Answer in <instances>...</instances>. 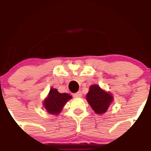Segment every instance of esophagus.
I'll return each instance as SVG.
<instances>
[{
	"label": "esophagus",
	"mask_w": 151,
	"mask_h": 151,
	"mask_svg": "<svg viewBox=\"0 0 151 151\" xmlns=\"http://www.w3.org/2000/svg\"><path fill=\"white\" fill-rule=\"evenodd\" d=\"M81 96H82V93H81V91H79V92H76V93H74V94H73V96L75 98L81 97Z\"/></svg>",
	"instance_id": "1"
}]
</instances>
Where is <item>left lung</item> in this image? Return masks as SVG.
Wrapping results in <instances>:
<instances>
[{"label":"left lung","mask_w":151,"mask_h":151,"mask_svg":"<svg viewBox=\"0 0 151 151\" xmlns=\"http://www.w3.org/2000/svg\"><path fill=\"white\" fill-rule=\"evenodd\" d=\"M112 95L101 89L98 85L90 86L89 92L86 95V100L91 108L98 114L107 111L113 101Z\"/></svg>","instance_id":"8db88e82"}]
</instances>
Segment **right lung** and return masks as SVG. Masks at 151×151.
<instances>
[{
  "mask_svg": "<svg viewBox=\"0 0 151 151\" xmlns=\"http://www.w3.org/2000/svg\"><path fill=\"white\" fill-rule=\"evenodd\" d=\"M71 96L68 93H60L56 89L51 88L48 96L43 101V107L50 114L58 115Z\"/></svg>",
  "mask_w": 151,
  "mask_h": 151,
  "instance_id": "obj_1",
  "label": "right lung"
}]
</instances>
